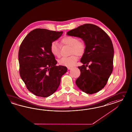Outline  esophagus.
<instances>
[{
    "instance_id": "esophagus-1",
    "label": "esophagus",
    "mask_w": 132,
    "mask_h": 132,
    "mask_svg": "<svg viewBox=\"0 0 132 132\" xmlns=\"http://www.w3.org/2000/svg\"><path fill=\"white\" fill-rule=\"evenodd\" d=\"M67 69H68V70H71V69H72V67H68Z\"/></svg>"
}]
</instances>
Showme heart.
<instances>
[{"instance_id": "obj_1", "label": "heart", "mask_w": 132, "mask_h": 132, "mask_svg": "<svg viewBox=\"0 0 132 132\" xmlns=\"http://www.w3.org/2000/svg\"><path fill=\"white\" fill-rule=\"evenodd\" d=\"M62 45L71 46L70 54H74L67 57H62L59 60L61 65L66 67H72L76 64L78 60L77 55L82 56L86 50V45L83 42L80 41L78 38L71 36H64L60 40ZM61 46L57 42H53L50 45V51L52 54L56 57L60 56Z\"/></svg>"}]
</instances>
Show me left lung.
<instances>
[{
    "label": "left lung",
    "instance_id": "8db88e82",
    "mask_svg": "<svg viewBox=\"0 0 132 132\" xmlns=\"http://www.w3.org/2000/svg\"><path fill=\"white\" fill-rule=\"evenodd\" d=\"M67 34L81 38L86 45L80 60L83 65L78 67L81 74L76 81L77 86L87 94L99 92L106 85L113 68L114 51L110 37L102 29L91 24L81 25Z\"/></svg>",
    "mask_w": 132,
    "mask_h": 132
}]
</instances>
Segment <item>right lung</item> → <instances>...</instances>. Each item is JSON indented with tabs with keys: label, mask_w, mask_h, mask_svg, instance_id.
I'll return each instance as SVG.
<instances>
[{
	"label": "right lung",
	"mask_w": 132,
	"mask_h": 132,
	"mask_svg": "<svg viewBox=\"0 0 132 132\" xmlns=\"http://www.w3.org/2000/svg\"><path fill=\"white\" fill-rule=\"evenodd\" d=\"M63 31L37 28L29 32L20 45L18 60L20 75L30 92L36 96L47 97L57 90L61 76L67 71L57 61L50 51L53 42Z\"/></svg>",
	"instance_id": "right-lung-1"
}]
</instances>
